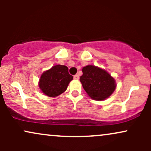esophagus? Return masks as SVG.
Masks as SVG:
<instances>
[{"label":"esophagus","mask_w":151,"mask_h":151,"mask_svg":"<svg viewBox=\"0 0 151 151\" xmlns=\"http://www.w3.org/2000/svg\"><path fill=\"white\" fill-rule=\"evenodd\" d=\"M79 75H78V74H75V75L74 76V79H79Z\"/></svg>","instance_id":"1"}]
</instances>
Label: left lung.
<instances>
[{
	"mask_svg": "<svg viewBox=\"0 0 151 151\" xmlns=\"http://www.w3.org/2000/svg\"><path fill=\"white\" fill-rule=\"evenodd\" d=\"M80 80L83 88L93 99L102 101L109 98L116 87L115 79L106 71L93 65L82 68Z\"/></svg>",
	"mask_w": 151,
	"mask_h": 151,
	"instance_id": "8db88e82",
	"label": "left lung"
}]
</instances>
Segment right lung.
Returning <instances> with one entry per match:
<instances>
[{"label":"right lung","instance_id":"obj_1","mask_svg":"<svg viewBox=\"0 0 151 151\" xmlns=\"http://www.w3.org/2000/svg\"><path fill=\"white\" fill-rule=\"evenodd\" d=\"M72 79L73 77L69 74L68 67L58 65L43 72L40 79L39 87L47 96L55 97L65 92Z\"/></svg>","mask_w":151,"mask_h":151}]
</instances>
